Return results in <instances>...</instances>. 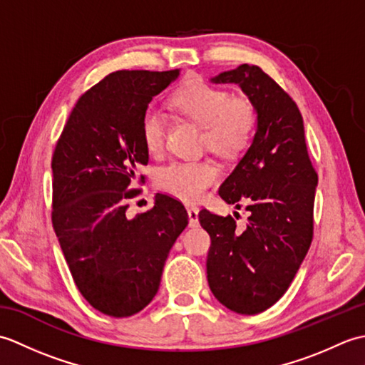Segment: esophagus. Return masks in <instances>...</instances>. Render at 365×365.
I'll use <instances>...</instances> for the list:
<instances>
[{
	"instance_id": "34e87169",
	"label": "esophagus",
	"mask_w": 365,
	"mask_h": 365,
	"mask_svg": "<svg viewBox=\"0 0 365 365\" xmlns=\"http://www.w3.org/2000/svg\"><path fill=\"white\" fill-rule=\"evenodd\" d=\"M187 212H188V218H190V227H197V224H199V208L196 205H188Z\"/></svg>"
}]
</instances>
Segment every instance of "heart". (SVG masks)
I'll return each instance as SVG.
<instances>
[{
    "mask_svg": "<svg viewBox=\"0 0 365 365\" xmlns=\"http://www.w3.org/2000/svg\"><path fill=\"white\" fill-rule=\"evenodd\" d=\"M170 106L202 128L200 144L224 158H234L251 144L259 122L257 106L247 97H232L226 89L192 81L178 89ZM166 119L157 108H147L141 118V139L149 153L165 147ZM220 168L210 158L178 160L157 170L155 183L163 191L195 202L218 180Z\"/></svg>",
    "mask_w": 365,
    "mask_h": 365,
    "instance_id": "obj_1",
    "label": "heart"
}]
</instances>
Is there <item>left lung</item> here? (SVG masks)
<instances>
[{"label":"left lung","mask_w":365,"mask_h":365,"mask_svg":"<svg viewBox=\"0 0 365 365\" xmlns=\"http://www.w3.org/2000/svg\"><path fill=\"white\" fill-rule=\"evenodd\" d=\"M212 81L238 84L259 111L251 147L220 188L227 204H247L246 226L237 227L230 215L199 212L212 238L210 290L230 311L254 315L281 299L311 247L319 175L298 106L268 73L242 64Z\"/></svg>","instance_id":"left-lung-1"}]
</instances>
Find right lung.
<instances>
[{"label":"right lung","instance_id":"add662e5","mask_svg":"<svg viewBox=\"0 0 365 365\" xmlns=\"http://www.w3.org/2000/svg\"><path fill=\"white\" fill-rule=\"evenodd\" d=\"M178 76L118 71L78 98L56 147L51 222L76 289L105 315L123 319L158 292L170 247L188 224L178 200L157 195L149 212L125 215L149 163L141 118L152 97Z\"/></svg>","mask_w":365,"mask_h":365}]
</instances>
